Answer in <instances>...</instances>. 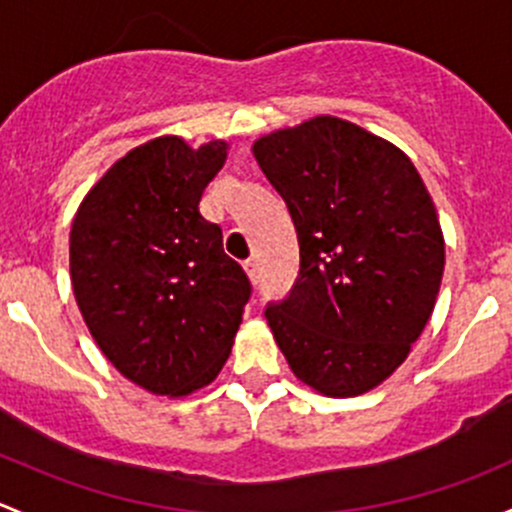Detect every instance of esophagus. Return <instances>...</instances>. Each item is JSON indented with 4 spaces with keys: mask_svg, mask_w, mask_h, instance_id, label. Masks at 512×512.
<instances>
[{
    "mask_svg": "<svg viewBox=\"0 0 512 512\" xmlns=\"http://www.w3.org/2000/svg\"><path fill=\"white\" fill-rule=\"evenodd\" d=\"M244 268H246V273H249V278H251V283H258V261L256 258H249V261H244Z\"/></svg>",
    "mask_w": 512,
    "mask_h": 512,
    "instance_id": "esophagus-1",
    "label": "esophagus"
}]
</instances>
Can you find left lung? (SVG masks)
I'll list each match as a JSON object with an SVG mask.
<instances>
[{"label": "left lung", "instance_id": "left-lung-1", "mask_svg": "<svg viewBox=\"0 0 512 512\" xmlns=\"http://www.w3.org/2000/svg\"><path fill=\"white\" fill-rule=\"evenodd\" d=\"M298 231L300 271L268 303L276 345L300 382L357 397L404 360L434 313L444 234L424 179L392 142L333 115L254 142Z\"/></svg>", "mask_w": 512, "mask_h": 512}]
</instances>
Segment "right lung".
<instances>
[{"mask_svg":"<svg viewBox=\"0 0 512 512\" xmlns=\"http://www.w3.org/2000/svg\"><path fill=\"white\" fill-rule=\"evenodd\" d=\"M224 140L155 138L120 157L71 226V283L100 352L130 382L187 397L224 367L251 283L199 214Z\"/></svg>","mask_w":512,"mask_h":512,"instance_id":"add662e5","label":"right lung"}]
</instances>
